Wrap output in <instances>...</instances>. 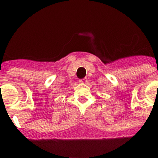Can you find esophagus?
I'll return each mask as SVG.
<instances>
[{"mask_svg": "<svg viewBox=\"0 0 158 158\" xmlns=\"http://www.w3.org/2000/svg\"><path fill=\"white\" fill-rule=\"evenodd\" d=\"M87 82V79H80V80H79V82H80V83H85V82Z\"/></svg>", "mask_w": 158, "mask_h": 158, "instance_id": "34e87169", "label": "esophagus"}]
</instances>
